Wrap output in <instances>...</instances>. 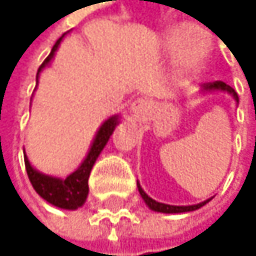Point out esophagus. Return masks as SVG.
Masks as SVG:
<instances>
[{
    "label": "esophagus",
    "mask_w": 256,
    "mask_h": 256,
    "mask_svg": "<svg viewBox=\"0 0 256 256\" xmlns=\"http://www.w3.org/2000/svg\"><path fill=\"white\" fill-rule=\"evenodd\" d=\"M132 110H134L135 118L142 120L144 116H147V115H149V112H150V102L147 101V100H136L132 104Z\"/></svg>",
    "instance_id": "1"
}]
</instances>
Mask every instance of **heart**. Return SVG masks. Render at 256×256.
Wrapping results in <instances>:
<instances>
[{
  "instance_id": "b5f03b06",
  "label": "heart",
  "mask_w": 256,
  "mask_h": 256,
  "mask_svg": "<svg viewBox=\"0 0 256 256\" xmlns=\"http://www.w3.org/2000/svg\"><path fill=\"white\" fill-rule=\"evenodd\" d=\"M190 33H195L196 38H192ZM186 28H175L166 36V47L172 56H180V67L181 74L186 76H194L201 74L206 64H208L212 50L214 42L204 30H200L196 27H192L189 35Z\"/></svg>"
}]
</instances>
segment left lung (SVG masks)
I'll return each instance as SVG.
<instances>
[{
	"label": "left lung",
	"mask_w": 256,
	"mask_h": 256,
	"mask_svg": "<svg viewBox=\"0 0 256 256\" xmlns=\"http://www.w3.org/2000/svg\"><path fill=\"white\" fill-rule=\"evenodd\" d=\"M201 87H202V92H215V90L228 92V94H230V95L234 96V100L238 102V94L232 89V87H230L229 84H226V82H222V81L206 82V84H202ZM136 186H138L140 195H141V198L144 200V202H146L147 206H149V208H150L152 210H155V212H162V214H182V212H192V210H196V209L202 208V206H204L206 202H209V201L212 200V198H209V200H206V201H202V202H200V204H194V206H170V204H164V202H158V201L152 200L149 195H147V194L142 190V188H141L140 184H136Z\"/></svg>",
	"instance_id": "8db88e82"
}]
</instances>
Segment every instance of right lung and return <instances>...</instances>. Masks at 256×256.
Here are the masks:
<instances>
[{
  "label": "right lung",
  "instance_id": "right-lung-1",
  "mask_svg": "<svg viewBox=\"0 0 256 256\" xmlns=\"http://www.w3.org/2000/svg\"><path fill=\"white\" fill-rule=\"evenodd\" d=\"M66 35V34H64ZM64 35L55 42V46L52 47L50 54L44 60V62L40 66L38 74H36V82H38V76L41 74L42 68L52 61V58L55 56V52L58 50V46L61 44ZM120 122L118 115L110 116L109 120H106L102 122V126L100 127V130L96 132V136L90 146V150L87 154L86 160L81 162V166L78 169L68 175L66 180L61 178H55V176H48L44 175L41 172H38L36 169L30 166L27 156L24 155V162H26V170H27V176L30 180L34 189L36 190V194L44 198L47 202H50L60 209H67V210H75L86 202V198L89 195V175L92 167L96 161V158L100 156L101 150L104 149V146L109 141L110 135L114 134L116 124Z\"/></svg>",
  "mask_w": 256,
  "mask_h": 256
}]
</instances>
